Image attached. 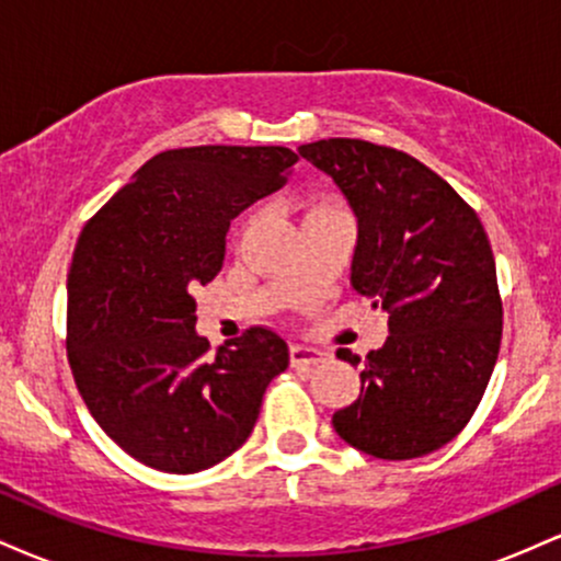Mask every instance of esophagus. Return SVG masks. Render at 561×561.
I'll list each match as a JSON object with an SVG mask.
<instances>
[{"mask_svg": "<svg viewBox=\"0 0 561 561\" xmlns=\"http://www.w3.org/2000/svg\"><path fill=\"white\" fill-rule=\"evenodd\" d=\"M327 353L319 351V347L313 345H293L289 347V364L295 366V369H311V366H317L324 362Z\"/></svg>", "mask_w": 561, "mask_h": 561, "instance_id": "obj_1", "label": "esophagus"}]
</instances>
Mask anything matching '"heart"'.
<instances>
[{"label": "heart", "instance_id": "obj_1", "mask_svg": "<svg viewBox=\"0 0 561 561\" xmlns=\"http://www.w3.org/2000/svg\"><path fill=\"white\" fill-rule=\"evenodd\" d=\"M324 208H330V205H317V208H311V210H324ZM255 218H259V214H250L248 218H244V221H242V227H240V237H242L244 231H248L250 227H253V224H255Z\"/></svg>", "mask_w": 561, "mask_h": 561}]
</instances>
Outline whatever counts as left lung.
<instances>
[{"label":"left lung","mask_w":561,"mask_h":561,"mask_svg":"<svg viewBox=\"0 0 561 561\" xmlns=\"http://www.w3.org/2000/svg\"><path fill=\"white\" fill-rule=\"evenodd\" d=\"M298 152L340 186L358 221L351 285L388 311L390 337L362 364L337 435L403 461L454 440L482 401L501 347V295L478 214L435 171L392 147L319 139Z\"/></svg>","instance_id":"obj_1"}]
</instances>
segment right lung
Masks as SVG:
<instances>
[{"mask_svg": "<svg viewBox=\"0 0 561 561\" xmlns=\"http://www.w3.org/2000/svg\"><path fill=\"white\" fill-rule=\"evenodd\" d=\"M287 147L203 145L147 160L83 227L68 272V362L92 416L128 456L192 474L253 433L289 347L250 327L210 356L192 293L214 282L231 218L285 186Z\"/></svg>", "mask_w": 561, "mask_h": 561, "instance_id": "add662e5", "label": "right lung"}]
</instances>
